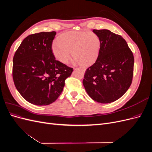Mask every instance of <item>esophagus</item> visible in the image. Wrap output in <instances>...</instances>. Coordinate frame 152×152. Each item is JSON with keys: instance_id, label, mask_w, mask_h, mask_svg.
<instances>
[{"instance_id": "1", "label": "esophagus", "mask_w": 152, "mask_h": 152, "mask_svg": "<svg viewBox=\"0 0 152 152\" xmlns=\"http://www.w3.org/2000/svg\"><path fill=\"white\" fill-rule=\"evenodd\" d=\"M80 69H82V70H83V71H86V68H83V67H82V68H80Z\"/></svg>"}]
</instances>
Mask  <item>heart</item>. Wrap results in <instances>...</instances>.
Wrapping results in <instances>:
<instances>
[{"mask_svg": "<svg viewBox=\"0 0 152 152\" xmlns=\"http://www.w3.org/2000/svg\"><path fill=\"white\" fill-rule=\"evenodd\" d=\"M100 40L93 32L70 31L59 37L53 43L54 57L62 63H67L72 57L74 61L88 65L93 62L99 52Z\"/></svg>", "mask_w": 152, "mask_h": 152, "instance_id": "heart-1", "label": "heart"}]
</instances>
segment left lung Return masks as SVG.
Returning a JSON list of instances; mask_svg holds the SVG:
<instances>
[{
    "label": "left lung",
    "mask_w": 152,
    "mask_h": 152,
    "mask_svg": "<svg viewBox=\"0 0 152 152\" xmlns=\"http://www.w3.org/2000/svg\"><path fill=\"white\" fill-rule=\"evenodd\" d=\"M100 40L97 59L87 69L83 85L90 97L110 103L126 93L132 83L134 56L126 41L108 30H93Z\"/></svg>",
    "instance_id": "8db88e82"
}]
</instances>
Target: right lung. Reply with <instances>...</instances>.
<instances>
[{"mask_svg": "<svg viewBox=\"0 0 152 152\" xmlns=\"http://www.w3.org/2000/svg\"><path fill=\"white\" fill-rule=\"evenodd\" d=\"M56 34L50 31L28 35L13 58L14 83L22 97L35 105L55 102L73 70L55 59L52 44Z\"/></svg>", "mask_w": 152, "mask_h": 152, "instance_id": "1", "label": "right lung"}]
</instances>
